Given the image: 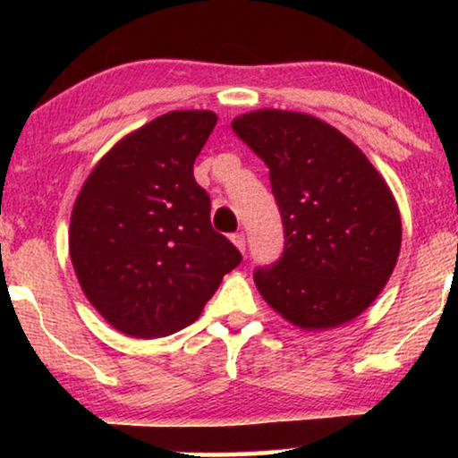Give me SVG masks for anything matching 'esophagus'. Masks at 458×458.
Wrapping results in <instances>:
<instances>
[{"label": "esophagus", "mask_w": 458, "mask_h": 458, "mask_svg": "<svg viewBox=\"0 0 458 458\" xmlns=\"http://www.w3.org/2000/svg\"><path fill=\"white\" fill-rule=\"evenodd\" d=\"M231 242L235 243L237 250H240L242 254L246 252V235H243V233H233V235H231Z\"/></svg>", "instance_id": "34e87169"}]
</instances>
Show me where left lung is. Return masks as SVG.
<instances>
[{"label":"left lung","instance_id":"8db88e82","mask_svg":"<svg viewBox=\"0 0 458 458\" xmlns=\"http://www.w3.org/2000/svg\"><path fill=\"white\" fill-rule=\"evenodd\" d=\"M231 127L268 166L284 223V252L254 271L262 298L304 329L359 317L400 252L390 187L346 135L315 116L256 110Z\"/></svg>","mask_w":458,"mask_h":458}]
</instances>
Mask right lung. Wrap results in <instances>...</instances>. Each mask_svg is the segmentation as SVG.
I'll return each mask as SVG.
<instances>
[{
	"mask_svg": "<svg viewBox=\"0 0 458 458\" xmlns=\"http://www.w3.org/2000/svg\"><path fill=\"white\" fill-rule=\"evenodd\" d=\"M216 124L174 110L110 149L71 218V259L85 296L123 334L171 335L193 323L242 254L210 225L193 162Z\"/></svg>",
	"mask_w": 458,
	"mask_h": 458,
	"instance_id": "right-lung-1",
	"label": "right lung"
}]
</instances>
